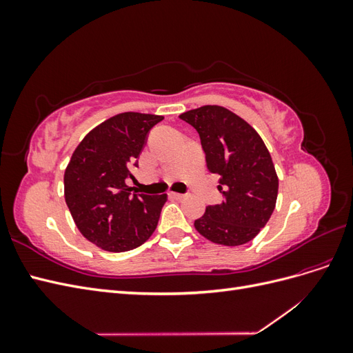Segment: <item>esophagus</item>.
Here are the masks:
<instances>
[{
  "instance_id": "obj_1",
  "label": "esophagus",
  "mask_w": 353,
  "mask_h": 353,
  "mask_svg": "<svg viewBox=\"0 0 353 353\" xmlns=\"http://www.w3.org/2000/svg\"><path fill=\"white\" fill-rule=\"evenodd\" d=\"M170 196H172L174 199H176V200H183V199H185V196L184 194H179V193H170Z\"/></svg>"
}]
</instances>
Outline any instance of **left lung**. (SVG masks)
Wrapping results in <instances>:
<instances>
[{"mask_svg":"<svg viewBox=\"0 0 353 353\" xmlns=\"http://www.w3.org/2000/svg\"><path fill=\"white\" fill-rule=\"evenodd\" d=\"M200 135L206 166L219 176L223 200L194 221L212 243L241 245L270 221L279 196V176L261 135L222 105H201L179 114Z\"/></svg>","mask_w":353,"mask_h":353,"instance_id":"1","label":"left lung"}]
</instances>
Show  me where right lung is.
<instances>
[{
	"label": "right lung",
	"instance_id": "1",
	"mask_svg": "<svg viewBox=\"0 0 353 353\" xmlns=\"http://www.w3.org/2000/svg\"><path fill=\"white\" fill-rule=\"evenodd\" d=\"M163 116L125 112L91 130L74 148L65 170V199L82 236L105 252H128L154 232L166 194L130 196L147 132Z\"/></svg>",
	"mask_w": 353,
	"mask_h": 353
}]
</instances>
